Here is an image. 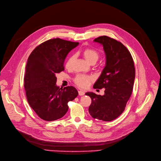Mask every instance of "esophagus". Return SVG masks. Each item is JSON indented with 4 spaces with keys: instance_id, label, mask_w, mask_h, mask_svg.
<instances>
[{
    "instance_id": "esophagus-1",
    "label": "esophagus",
    "mask_w": 161,
    "mask_h": 161,
    "mask_svg": "<svg viewBox=\"0 0 161 161\" xmlns=\"http://www.w3.org/2000/svg\"><path fill=\"white\" fill-rule=\"evenodd\" d=\"M79 96H83V95H85V92H84V91L79 90Z\"/></svg>"
}]
</instances>
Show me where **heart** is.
<instances>
[{
    "label": "heart",
    "instance_id": "obj_1",
    "mask_svg": "<svg viewBox=\"0 0 161 161\" xmlns=\"http://www.w3.org/2000/svg\"><path fill=\"white\" fill-rule=\"evenodd\" d=\"M82 55L87 62L90 64H95L99 58V53L98 51L94 48H88L82 51ZM75 60V56H70L66 61L65 67L68 69H71L73 66ZM92 79L93 78L91 76L79 74L75 76V78L74 79V81L76 85H78L81 88H86L89 86L90 82L92 80Z\"/></svg>",
    "mask_w": 161,
    "mask_h": 161
}]
</instances>
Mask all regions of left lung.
I'll return each mask as SVG.
<instances>
[{
    "mask_svg": "<svg viewBox=\"0 0 161 161\" xmlns=\"http://www.w3.org/2000/svg\"><path fill=\"white\" fill-rule=\"evenodd\" d=\"M101 44L105 53L106 63L94 88H105L104 95L86 92L92 99L89 113L94 119L111 121L124 111L132 94L135 79L133 58L120 42L108 36L94 39Z\"/></svg>",
    "mask_w": 161,
    "mask_h": 161,
    "instance_id": "1",
    "label": "left lung"
}]
</instances>
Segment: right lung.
Returning <instances> with one entry per match:
<instances>
[{
    "instance_id": "obj_1",
    "label": "right lung",
    "mask_w": 161,
    "mask_h": 161,
    "mask_svg": "<svg viewBox=\"0 0 161 161\" xmlns=\"http://www.w3.org/2000/svg\"><path fill=\"white\" fill-rule=\"evenodd\" d=\"M79 42L57 38L45 41L31 53L24 76L27 102L41 119L53 121L63 117L68 111V102L78 96L73 86H56V75L64 71L68 53Z\"/></svg>"
}]
</instances>
